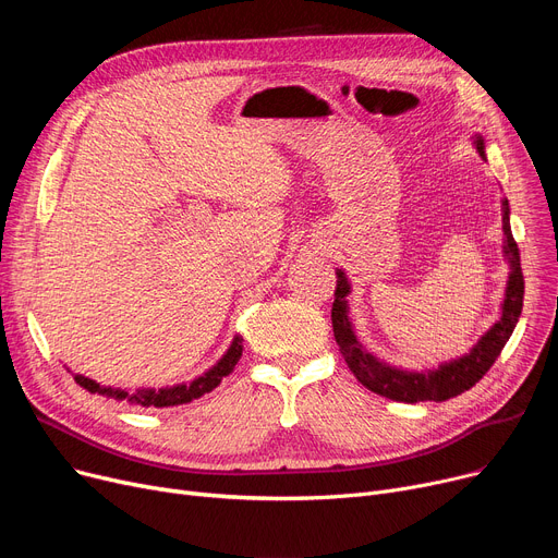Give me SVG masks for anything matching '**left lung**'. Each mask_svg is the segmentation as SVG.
<instances>
[{
    "mask_svg": "<svg viewBox=\"0 0 558 558\" xmlns=\"http://www.w3.org/2000/svg\"><path fill=\"white\" fill-rule=\"evenodd\" d=\"M473 144L482 160H486V146L484 137L477 133L473 137ZM509 201L502 198V253L509 264V280L505 287V299L500 305V318L477 339V343L468 350L465 355L441 362L436 368H423V371H407L400 366H391L385 360L375 357L364 348V343L355 335V326L350 320V280L345 278L343 269H337V289H335V303H332V330L341 355L353 371V375L360 383L377 393L396 402H421V400H434L444 402L448 398H454L484 377V373L493 366L497 355L502 353L505 343L515 330V324L522 312V296H524V280L520 269V253L518 244L511 234L509 223Z\"/></svg>",
    "mask_w": 558,
    "mask_h": 558,
    "instance_id": "left-lung-1",
    "label": "left lung"
}]
</instances>
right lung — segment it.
I'll use <instances>...</instances> for the list:
<instances>
[{
	"label": "right lung",
	"mask_w": 558,
	"mask_h": 558,
	"mask_svg": "<svg viewBox=\"0 0 558 558\" xmlns=\"http://www.w3.org/2000/svg\"><path fill=\"white\" fill-rule=\"evenodd\" d=\"M242 337L238 335L232 339L230 348L223 353V357L213 366L205 371L203 375L190 379V383H183V385H173V387H162V389H137L135 393L126 391V389H114V387H104L99 383H95V379L85 377V375H78V373H72L74 375V383L78 387H83L85 391L90 393H99V396H106V398H112V400H126L131 404H140V407H175V404H185V402H192L205 393H210L215 387H219L221 379L232 373L234 364L240 362L242 357Z\"/></svg>",
	"instance_id": "1"
}]
</instances>
